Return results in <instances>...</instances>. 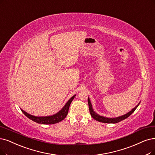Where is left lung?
<instances>
[{
    "label": "left lung",
    "mask_w": 155,
    "mask_h": 155,
    "mask_svg": "<svg viewBox=\"0 0 155 155\" xmlns=\"http://www.w3.org/2000/svg\"><path fill=\"white\" fill-rule=\"evenodd\" d=\"M88 106H89V110H90V114L91 116V117L95 119V120L99 121V122H102V123H118L123 120H125L127 117L130 116L134 111L137 108V107L139 106V105L140 104V102H139V103L136 106L134 109H132L130 111H129V112L124 115L121 116H118V117H104L103 116H101L99 115L98 114H97V113H95L94 109L92 107V104L90 102V100L89 97L88 98Z\"/></svg>",
    "instance_id": "8db88e82"
}]
</instances>
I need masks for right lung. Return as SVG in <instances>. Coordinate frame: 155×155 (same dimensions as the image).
<instances>
[{
	"label": "right lung",
	"instance_id": "obj_1",
	"mask_svg": "<svg viewBox=\"0 0 155 155\" xmlns=\"http://www.w3.org/2000/svg\"><path fill=\"white\" fill-rule=\"evenodd\" d=\"M76 95H73L69 101H67V102L65 104V106L62 107L59 112L57 113L54 114L51 116H35L31 115L28 113H27L25 111L23 110L22 109H21V111L27 117H28L29 119L31 120H32L38 123H40V124H43V125H51V124H54V123H57L61 121H62L64 119H65V117L67 116L68 114V111H69V106L73 101V99L74 97H76Z\"/></svg>",
	"mask_w": 155,
	"mask_h": 155
}]
</instances>
